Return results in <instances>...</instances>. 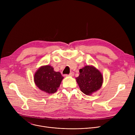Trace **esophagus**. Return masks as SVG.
I'll return each instance as SVG.
<instances>
[{"label":"esophagus","mask_w":135,"mask_h":135,"mask_svg":"<svg viewBox=\"0 0 135 135\" xmlns=\"http://www.w3.org/2000/svg\"><path fill=\"white\" fill-rule=\"evenodd\" d=\"M74 72H70V73L69 74V75H69V76H73V75H74Z\"/></svg>","instance_id":"esophagus-1"}]
</instances>
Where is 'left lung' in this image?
I'll use <instances>...</instances> for the list:
<instances>
[{
	"label": "left lung",
	"instance_id": "1",
	"mask_svg": "<svg viewBox=\"0 0 135 135\" xmlns=\"http://www.w3.org/2000/svg\"><path fill=\"white\" fill-rule=\"evenodd\" d=\"M80 74L76 82L80 90L86 95H90L99 90L103 83V76L98 69L91 66H86L79 70Z\"/></svg>",
	"mask_w": 135,
	"mask_h": 135
}]
</instances>
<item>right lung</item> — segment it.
<instances>
[{"mask_svg": "<svg viewBox=\"0 0 135 135\" xmlns=\"http://www.w3.org/2000/svg\"><path fill=\"white\" fill-rule=\"evenodd\" d=\"M63 78L60 72H55L51 66L40 67L35 73L34 79L41 90L48 94H54L57 90Z\"/></svg>", "mask_w": 135, "mask_h": 135, "instance_id": "obj_1", "label": "right lung"}]
</instances>
